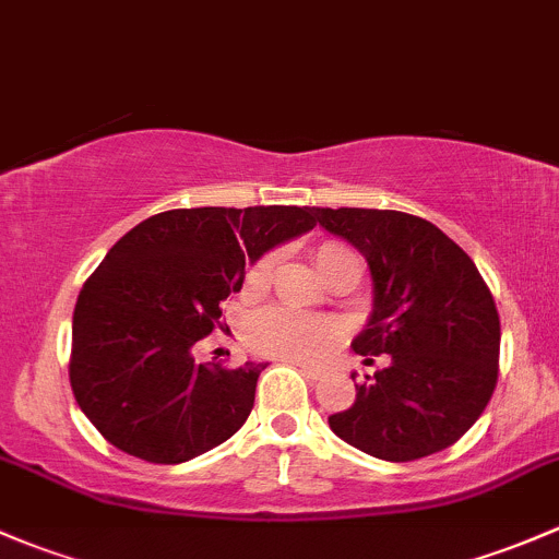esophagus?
I'll return each instance as SVG.
<instances>
[{
  "instance_id": "esophagus-1",
  "label": "esophagus",
  "mask_w": 559,
  "mask_h": 559,
  "mask_svg": "<svg viewBox=\"0 0 559 559\" xmlns=\"http://www.w3.org/2000/svg\"><path fill=\"white\" fill-rule=\"evenodd\" d=\"M293 366H296L298 371H301L307 379H318V377H320L318 368H312V366H307V364H293Z\"/></svg>"
}]
</instances>
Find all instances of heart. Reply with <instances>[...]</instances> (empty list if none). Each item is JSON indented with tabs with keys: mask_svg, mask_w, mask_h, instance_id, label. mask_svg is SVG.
Masks as SVG:
<instances>
[{
	"mask_svg": "<svg viewBox=\"0 0 559 559\" xmlns=\"http://www.w3.org/2000/svg\"><path fill=\"white\" fill-rule=\"evenodd\" d=\"M342 258H349V252L338 245H320L314 250V263L322 274ZM269 274H272V258H261L252 266L250 285H263ZM333 338H336V331L328 322L280 307L263 309L247 325L250 347L280 360H318L320 355L328 353Z\"/></svg>",
	"mask_w": 559,
	"mask_h": 559,
	"instance_id": "heart-1",
	"label": "heart"
}]
</instances>
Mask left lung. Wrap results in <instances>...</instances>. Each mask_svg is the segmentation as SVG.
Instances as JSON below:
<instances>
[{
    "label": "left lung",
    "mask_w": 559,
    "mask_h": 559,
    "mask_svg": "<svg viewBox=\"0 0 559 559\" xmlns=\"http://www.w3.org/2000/svg\"><path fill=\"white\" fill-rule=\"evenodd\" d=\"M328 234L358 247L373 285L355 353L388 355L355 384V404L331 414L342 441L390 463L452 447L490 404L498 382L500 320L490 287L441 228L395 210H322ZM358 373H353V379Z\"/></svg>",
    "instance_id": "1"
}]
</instances>
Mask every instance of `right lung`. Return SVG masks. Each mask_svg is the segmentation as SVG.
I'll list each match as a JSON object with an SVG mask.
<instances>
[{"mask_svg": "<svg viewBox=\"0 0 559 559\" xmlns=\"http://www.w3.org/2000/svg\"><path fill=\"white\" fill-rule=\"evenodd\" d=\"M312 228V206H195L115 241L80 290L69 360L74 401L109 444L177 465L237 433L266 364H195L193 344L241 290L245 263Z\"/></svg>", "mask_w": 559, "mask_h": 559, "instance_id": "add662e5", "label": "right lung"}]
</instances>
